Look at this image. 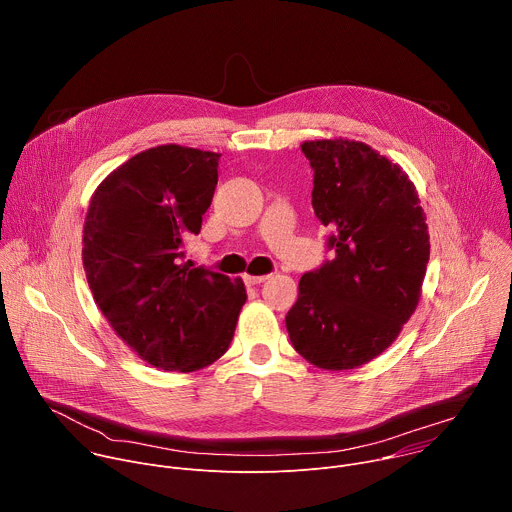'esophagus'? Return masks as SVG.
Segmentation results:
<instances>
[{
  "mask_svg": "<svg viewBox=\"0 0 512 512\" xmlns=\"http://www.w3.org/2000/svg\"><path fill=\"white\" fill-rule=\"evenodd\" d=\"M243 279H245L247 285H259V283H263L267 279V275H245Z\"/></svg>",
  "mask_w": 512,
  "mask_h": 512,
  "instance_id": "1",
  "label": "esophagus"
}]
</instances>
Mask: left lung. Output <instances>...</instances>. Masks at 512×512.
<instances>
[{
  "label": "left lung",
  "instance_id": "left-lung-1",
  "mask_svg": "<svg viewBox=\"0 0 512 512\" xmlns=\"http://www.w3.org/2000/svg\"><path fill=\"white\" fill-rule=\"evenodd\" d=\"M302 152L314 170V212L334 231V257L302 275L285 326L314 367L348 371L387 350L415 312L429 233L413 182L371 145L316 139Z\"/></svg>",
  "mask_w": 512,
  "mask_h": 512
}]
</instances>
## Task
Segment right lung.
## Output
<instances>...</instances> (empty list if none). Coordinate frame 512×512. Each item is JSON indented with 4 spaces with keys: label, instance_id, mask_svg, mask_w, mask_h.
Wrapping results in <instances>:
<instances>
[{
    "label": "right lung",
    "instance_id": "1",
    "mask_svg": "<svg viewBox=\"0 0 512 512\" xmlns=\"http://www.w3.org/2000/svg\"><path fill=\"white\" fill-rule=\"evenodd\" d=\"M221 154L168 143L113 170L91 196L83 265L95 304L148 364L192 373L221 358L247 300L243 279L186 261Z\"/></svg>",
    "mask_w": 512,
    "mask_h": 512
}]
</instances>
